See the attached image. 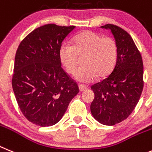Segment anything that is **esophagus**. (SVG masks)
<instances>
[{
    "instance_id": "obj_1",
    "label": "esophagus",
    "mask_w": 152,
    "mask_h": 152,
    "mask_svg": "<svg viewBox=\"0 0 152 152\" xmlns=\"http://www.w3.org/2000/svg\"><path fill=\"white\" fill-rule=\"evenodd\" d=\"M79 89H80V92H83V91L84 90H86V89H88V86L84 85H79Z\"/></svg>"
}]
</instances>
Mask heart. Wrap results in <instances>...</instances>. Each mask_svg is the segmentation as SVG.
<instances>
[{
    "label": "heart",
    "instance_id": "obj_1",
    "mask_svg": "<svg viewBox=\"0 0 152 152\" xmlns=\"http://www.w3.org/2000/svg\"><path fill=\"white\" fill-rule=\"evenodd\" d=\"M78 56H84L82 67L75 74V79L82 83H89L99 77L107 76L115 65L118 47L110 37H102L100 34L86 30L73 38L72 43H63L59 50L62 65L69 74L76 69Z\"/></svg>",
    "mask_w": 152,
    "mask_h": 152
}]
</instances>
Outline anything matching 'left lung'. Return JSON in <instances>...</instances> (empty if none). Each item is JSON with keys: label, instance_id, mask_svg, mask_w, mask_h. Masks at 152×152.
Wrapping results in <instances>:
<instances>
[{"label": "left lung", "instance_id": "1", "mask_svg": "<svg viewBox=\"0 0 152 152\" xmlns=\"http://www.w3.org/2000/svg\"><path fill=\"white\" fill-rule=\"evenodd\" d=\"M110 30L118 47L115 65L107 77L91 86L95 98L92 116L99 123L114 125L130 115L143 89V62L132 37L113 24L102 26Z\"/></svg>", "mask_w": 152, "mask_h": 152}]
</instances>
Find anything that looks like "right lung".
I'll return each mask as SVG.
<instances>
[{"mask_svg": "<svg viewBox=\"0 0 152 152\" xmlns=\"http://www.w3.org/2000/svg\"><path fill=\"white\" fill-rule=\"evenodd\" d=\"M75 26L50 23L33 30L16 53L12 87L21 112L42 127L57 123L79 92L61 67L59 50Z\"/></svg>", "mask_w": 152, "mask_h": 152, "instance_id": "1", "label": "right lung"}]
</instances>
